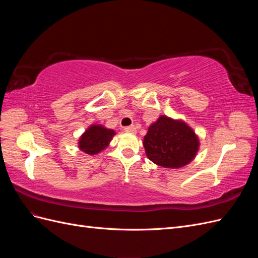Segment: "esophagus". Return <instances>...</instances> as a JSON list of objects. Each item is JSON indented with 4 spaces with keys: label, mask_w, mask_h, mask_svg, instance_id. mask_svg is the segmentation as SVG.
<instances>
[{
    "label": "esophagus",
    "mask_w": 258,
    "mask_h": 258,
    "mask_svg": "<svg viewBox=\"0 0 258 258\" xmlns=\"http://www.w3.org/2000/svg\"><path fill=\"white\" fill-rule=\"evenodd\" d=\"M123 130L126 132H132V134H136V132H137V128H136V126H134V124H132V126L124 127Z\"/></svg>",
    "instance_id": "esophagus-1"
}]
</instances>
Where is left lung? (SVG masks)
I'll return each mask as SVG.
<instances>
[{
  "mask_svg": "<svg viewBox=\"0 0 258 258\" xmlns=\"http://www.w3.org/2000/svg\"><path fill=\"white\" fill-rule=\"evenodd\" d=\"M199 139L181 119L161 115L153 122L143 140L148 159L163 168H181L189 163L199 150Z\"/></svg>",
  "mask_w": 258,
  "mask_h": 258,
  "instance_id": "left-lung-1",
  "label": "left lung"
}]
</instances>
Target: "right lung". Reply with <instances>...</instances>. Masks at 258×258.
Listing matches in <instances>:
<instances>
[{
    "label": "right lung",
    "instance_id": "obj_1",
    "mask_svg": "<svg viewBox=\"0 0 258 258\" xmlns=\"http://www.w3.org/2000/svg\"><path fill=\"white\" fill-rule=\"evenodd\" d=\"M115 135L112 129H107L101 124H91L80 138L79 147L86 154L96 155L105 150Z\"/></svg>",
    "mask_w": 258,
    "mask_h": 258
}]
</instances>
